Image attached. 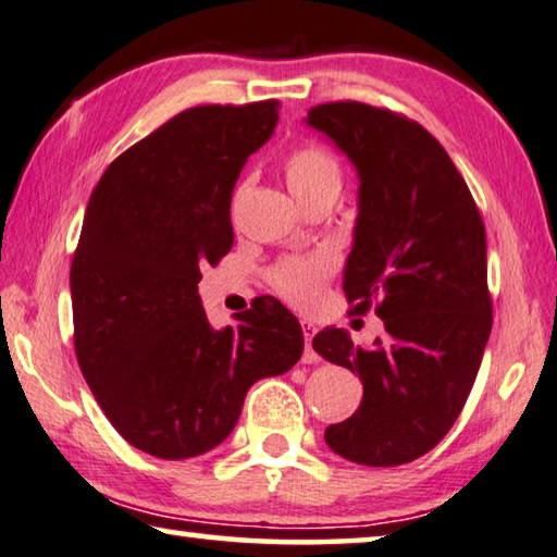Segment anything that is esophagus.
Here are the masks:
<instances>
[{"label":"esophagus","instance_id":"obj_1","mask_svg":"<svg viewBox=\"0 0 557 557\" xmlns=\"http://www.w3.org/2000/svg\"><path fill=\"white\" fill-rule=\"evenodd\" d=\"M300 327H304V338H306V352H304V358H306V362H315L318 355H315L313 348H311V341H313V335H315V325H313L311 321H300Z\"/></svg>","mask_w":557,"mask_h":557}]
</instances>
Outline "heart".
Segmentation results:
<instances>
[{
    "instance_id": "heart-1",
    "label": "heart",
    "mask_w": 557,
    "mask_h": 557,
    "mask_svg": "<svg viewBox=\"0 0 557 557\" xmlns=\"http://www.w3.org/2000/svg\"><path fill=\"white\" fill-rule=\"evenodd\" d=\"M286 182L300 202L318 195L338 193L343 182L341 160L321 143H306L288 154L284 162ZM331 257L286 259L271 271V286L296 306H311L321 294L325 278L333 273Z\"/></svg>"
}]
</instances>
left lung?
<instances>
[{"label": "left lung", "instance_id": "obj_1", "mask_svg": "<svg viewBox=\"0 0 557 557\" xmlns=\"http://www.w3.org/2000/svg\"><path fill=\"white\" fill-rule=\"evenodd\" d=\"M306 123L358 170V222L343 290L385 335L358 348L325 327L313 350L358 372V412L325 430L343 459L399 467L444 440L461 414L491 335L486 230L440 140L409 117L358 100L323 103Z\"/></svg>", "mask_w": 557, "mask_h": 557}]
</instances>
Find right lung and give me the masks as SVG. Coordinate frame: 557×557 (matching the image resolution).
I'll return each instance as SVG.
<instances>
[{
	"label": "right lung",
	"mask_w": 557,
	"mask_h": 557,
	"mask_svg": "<svg viewBox=\"0 0 557 557\" xmlns=\"http://www.w3.org/2000/svg\"><path fill=\"white\" fill-rule=\"evenodd\" d=\"M278 100L197 106L108 165L71 263L73 345L100 409L158 459L199 457L232 434L261 377L300 360L294 313L263 296L214 331L197 284L234 244L232 193L271 138Z\"/></svg>",
	"instance_id": "1"
}]
</instances>
